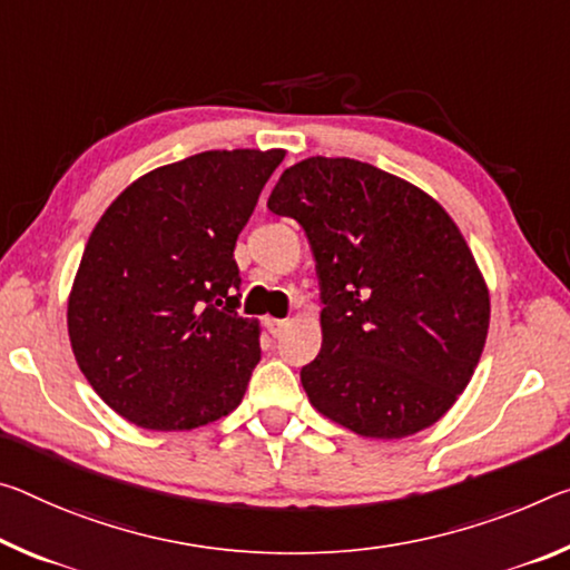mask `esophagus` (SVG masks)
Here are the masks:
<instances>
[{
	"label": "esophagus",
	"mask_w": 570,
	"mask_h": 570,
	"mask_svg": "<svg viewBox=\"0 0 570 570\" xmlns=\"http://www.w3.org/2000/svg\"><path fill=\"white\" fill-rule=\"evenodd\" d=\"M266 330L274 334V337H278V334H282L284 330H286V324H288V320H274V317H266Z\"/></svg>",
	"instance_id": "34e87169"
}]
</instances>
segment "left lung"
<instances>
[{
	"instance_id": "8db88e82",
	"label": "left lung",
	"mask_w": 570,
	"mask_h": 570,
	"mask_svg": "<svg viewBox=\"0 0 570 570\" xmlns=\"http://www.w3.org/2000/svg\"><path fill=\"white\" fill-rule=\"evenodd\" d=\"M268 210L302 225L317 261L322 350L302 367L314 409L360 436L436 423L480 363L490 294L444 207L367 161L288 167Z\"/></svg>"
}]
</instances>
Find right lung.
I'll return each instance as SVG.
<instances>
[{"label":"right lung","instance_id":"right-lung-1","mask_svg":"<svg viewBox=\"0 0 570 570\" xmlns=\"http://www.w3.org/2000/svg\"><path fill=\"white\" fill-rule=\"evenodd\" d=\"M284 149L203 151L139 177L90 233L68 334L90 387L151 431L228 415L261 360L233 258Z\"/></svg>","mask_w":570,"mask_h":570}]
</instances>
